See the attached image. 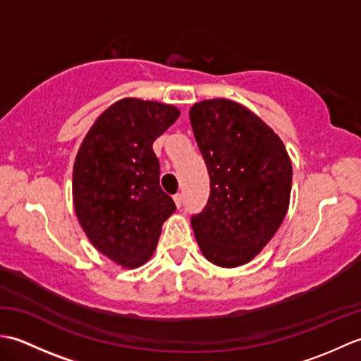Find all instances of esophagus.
I'll use <instances>...</instances> for the list:
<instances>
[{"instance_id": "esophagus-1", "label": "esophagus", "mask_w": 361, "mask_h": 361, "mask_svg": "<svg viewBox=\"0 0 361 361\" xmlns=\"http://www.w3.org/2000/svg\"><path fill=\"white\" fill-rule=\"evenodd\" d=\"M173 202H175L176 208H180L181 203H183V195H181V194H175V195H173Z\"/></svg>"}]
</instances>
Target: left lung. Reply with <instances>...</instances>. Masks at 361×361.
<instances>
[{"instance_id": "obj_1", "label": "left lung", "mask_w": 361, "mask_h": 361, "mask_svg": "<svg viewBox=\"0 0 361 361\" xmlns=\"http://www.w3.org/2000/svg\"><path fill=\"white\" fill-rule=\"evenodd\" d=\"M189 119L211 180L208 204L190 220L197 243L214 265H245L288 211L293 171L287 149L256 113L229 99L194 104Z\"/></svg>"}]
</instances>
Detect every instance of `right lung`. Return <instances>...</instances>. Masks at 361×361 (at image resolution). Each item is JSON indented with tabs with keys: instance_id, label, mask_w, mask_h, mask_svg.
Wrapping results in <instances>:
<instances>
[{
	"instance_id": "obj_1",
	"label": "right lung",
	"mask_w": 361,
	"mask_h": 361,
	"mask_svg": "<svg viewBox=\"0 0 361 361\" xmlns=\"http://www.w3.org/2000/svg\"><path fill=\"white\" fill-rule=\"evenodd\" d=\"M178 116L173 105L124 97L94 121L75 155V216L93 247L124 268L147 262L175 211L152 145Z\"/></svg>"
}]
</instances>
